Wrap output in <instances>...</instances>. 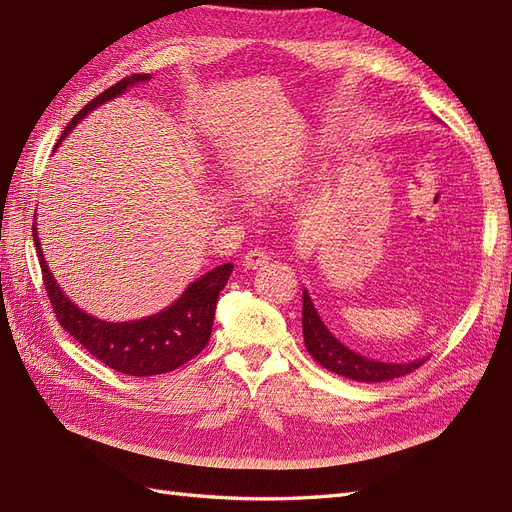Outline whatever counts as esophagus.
I'll use <instances>...</instances> for the list:
<instances>
[{
  "label": "esophagus",
  "mask_w": 512,
  "mask_h": 512,
  "mask_svg": "<svg viewBox=\"0 0 512 512\" xmlns=\"http://www.w3.org/2000/svg\"><path fill=\"white\" fill-rule=\"evenodd\" d=\"M268 259H270V253L266 251V248H251V251H248L246 255H244V268H248V270H255V268H259V266H264V264H268Z\"/></svg>",
  "instance_id": "34e87169"
}]
</instances>
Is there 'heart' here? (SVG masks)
Returning <instances> with one entry per match:
<instances>
[{
	"instance_id": "b5f03b06",
	"label": "heart",
	"mask_w": 512,
	"mask_h": 512,
	"mask_svg": "<svg viewBox=\"0 0 512 512\" xmlns=\"http://www.w3.org/2000/svg\"><path fill=\"white\" fill-rule=\"evenodd\" d=\"M244 189L246 194H251L255 198H264L272 192V189H275V176H272V172L266 168H255L244 176Z\"/></svg>"
}]
</instances>
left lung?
<instances>
[{"label": "left lung", "instance_id": "8db88e82", "mask_svg": "<svg viewBox=\"0 0 512 512\" xmlns=\"http://www.w3.org/2000/svg\"><path fill=\"white\" fill-rule=\"evenodd\" d=\"M303 338L307 351L320 366L347 379H355V382H388V379L417 371L421 364H425V360L408 364L375 362L347 349L336 336H331V331L320 320L307 290H303Z\"/></svg>", "mask_w": 512, "mask_h": 512}]
</instances>
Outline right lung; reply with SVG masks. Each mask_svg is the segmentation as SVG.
<instances>
[{
	"mask_svg": "<svg viewBox=\"0 0 512 512\" xmlns=\"http://www.w3.org/2000/svg\"><path fill=\"white\" fill-rule=\"evenodd\" d=\"M146 80H150L148 74H133L102 91L85 109L78 111V115L67 124L63 137L58 141H63L65 135H69V130L89 111H93L95 106L115 98V95H122L130 85ZM32 237L34 246H37L47 299L52 303L58 323L63 325L67 334L74 336L82 347L109 368L135 377L161 375L183 366L207 347L218 296L231 277L233 264H222L209 270L207 275H202L189 285L181 294V299L174 301L170 307H165L159 314H152L141 320H130V323H106V320H98L82 312L58 288L56 279L52 277V272L43 259L37 224H32Z\"/></svg>",
	"mask_w": 512,
	"mask_h": 512,
	"instance_id": "1",
	"label": "right lung"
}]
</instances>
